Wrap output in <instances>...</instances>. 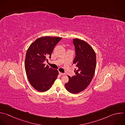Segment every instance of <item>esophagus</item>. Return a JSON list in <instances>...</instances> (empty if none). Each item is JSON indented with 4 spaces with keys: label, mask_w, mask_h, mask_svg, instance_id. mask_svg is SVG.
<instances>
[{
    "label": "esophagus",
    "mask_w": 125,
    "mask_h": 125,
    "mask_svg": "<svg viewBox=\"0 0 125 125\" xmlns=\"http://www.w3.org/2000/svg\"><path fill=\"white\" fill-rule=\"evenodd\" d=\"M59 74H60V75H65V73H61V72H59Z\"/></svg>",
    "instance_id": "1"
}]
</instances>
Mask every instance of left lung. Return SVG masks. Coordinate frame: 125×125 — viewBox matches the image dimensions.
<instances>
[{"instance_id":"8db88e82","label":"left lung","mask_w":125,"mask_h":125,"mask_svg":"<svg viewBox=\"0 0 125 125\" xmlns=\"http://www.w3.org/2000/svg\"><path fill=\"white\" fill-rule=\"evenodd\" d=\"M75 46V57L73 63L77 69L75 75L69 77V81L65 84L66 90L72 94L78 93L85 90L90 84L95 72L96 55L93 49L83 40L73 39Z\"/></svg>"}]
</instances>
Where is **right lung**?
<instances>
[{
	"mask_svg": "<svg viewBox=\"0 0 125 125\" xmlns=\"http://www.w3.org/2000/svg\"><path fill=\"white\" fill-rule=\"evenodd\" d=\"M61 37L44 36L36 39L29 47L25 58V69L28 81L38 91L49 90L58 75V71L52 69L44 62L51 58L53 50Z\"/></svg>",
	"mask_w": 125,
	"mask_h": 125,
	"instance_id": "1",
	"label": "right lung"
}]
</instances>
